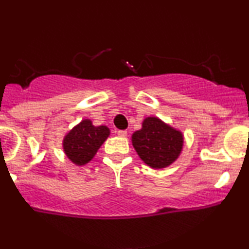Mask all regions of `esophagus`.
<instances>
[{
  "mask_svg": "<svg viewBox=\"0 0 249 249\" xmlns=\"http://www.w3.org/2000/svg\"><path fill=\"white\" fill-rule=\"evenodd\" d=\"M117 134H118L119 137H126L127 136V131L119 130V131H117Z\"/></svg>",
  "mask_w": 249,
  "mask_h": 249,
  "instance_id": "1",
  "label": "esophagus"
}]
</instances>
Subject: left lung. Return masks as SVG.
<instances>
[{"instance_id":"8db88e82","label":"left lung","mask_w":249,"mask_h":249,"mask_svg":"<svg viewBox=\"0 0 249 249\" xmlns=\"http://www.w3.org/2000/svg\"><path fill=\"white\" fill-rule=\"evenodd\" d=\"M132 145L147 166L160 170L172 165L181 154L184 134L158 117H146L142 128L133 132Z\"/></svg>"}]
</instances>
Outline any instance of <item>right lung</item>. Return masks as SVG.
<instances>
[{"label": "right lung", "instance_id": "right-lung-1", "mask_svg": "<svg viewBox=\"0 0 249 249\" xmlns=\"http://www.w3.org/2000/svg\"><path fill=\"white\" fill-rule=\"evenodd\" d=\"M108 136L110 128L107 125L95 126L91 119L85 118L65 134L62 142L63 151L72 164L84 166L92 160Z\"/></svg>", "mask_w": 249, "mask_h": 249}]
</instances>
